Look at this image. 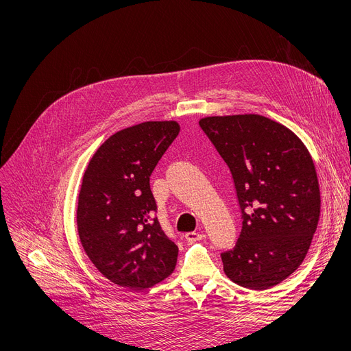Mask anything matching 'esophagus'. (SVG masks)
<instances>
[{
    "label": "esophagus",
    "instance_id": "obj_1",
    "mask_svg": "<svg viewBox=\"0 0 351 351\" xmlns=\"http://www.w3.org/2000/svg\"><path fill=\"white\" fill-rule=\"evenodd\" d=\"M204 238H206V235L203 232H187L184 235V239L187 242H196V241H202Z\"/></svg>",
    "mask_w": 351,
    "mask_h": 351
}]
</instances>
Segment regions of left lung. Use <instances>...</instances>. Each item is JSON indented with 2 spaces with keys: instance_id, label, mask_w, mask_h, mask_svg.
<instances>
[{
  "instance_id": "obj_1",
  "label": "left lung",
  "mask_w": 351,
  "mask_h": 351,
  "mask_svg": "<svg viewBox=\"0 0 351 351\" xmlns=\"http://www.w3.org/2000/svg\"><path fill=\"white\" fill-rule=\"evenodd\" d=\"M228 165L242 213L224 271L249 290H267L304 262L321 214L312 156L285 125L261 114L210 116L199 121Z\"/></svg>"
}]
</instances>
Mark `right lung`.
I'll use <instances>...</instances> for the list:
<instances>
[{
	"mask_svg": "<svg viewBox=\"0 0 351 351\" xmlns=\"http://www.w3.org/2000/svg\"><path fill=\"white\" fill-rule=\"evenodd\" d=\"M179 130L173 120L127 127L97 149L84 173L80 241L95 267L124 289H149L175 270L178 246L154 215L149 176Z\"/></svg>",
	"mask_w": 351,
	"mask_h": 351,
	"instance_id": "right-lung-1",
	"label": "right lung"
}]
</instances>
